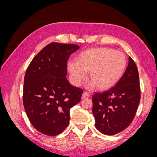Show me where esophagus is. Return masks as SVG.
<instances>
[{"label": "esophagus", "mask_w": 157, "mask_h": 157, "mask_svg": "<svg viewBox=\"0 0 157 157\" xmlns=\"http://www.w3.org/2000/svg\"><path fill=\"white\" fill-rule=\"evenodd\" d=\"M90 97V94L86 92H84L82 94V99H86Z\"/></svg>", "instance_id": "esophagus-1"}]
</instances>
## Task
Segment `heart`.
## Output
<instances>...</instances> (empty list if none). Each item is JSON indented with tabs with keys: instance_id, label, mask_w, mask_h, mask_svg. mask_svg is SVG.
<instances>
[{
	"instance_id": "obj_1",
	"label": "heart",
	"mask_w": 157,
	"mask_h": 157,
	"mask_svg": "<svg viewBox=\"0 0 157 157\" xmlns=\"http://www.w3.org/2000/svg\"><path fill=\"white\" fill-rule=\"evenodd\" d=\"M77 61H70L67 69L73 83L78 86L86 79L89 71L92 86L99 90L113 87L122 77L126 67V58L122 52L108 48L84 50L77 56Z\"/></svg>"
}]
</instances>
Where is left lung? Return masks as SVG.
I'll return each instance as SVG.
<instances>
[{
	"label": "left lung",
	"instance_id": "obj_1",
	"mask_svg": "<svg viewBox=\"0 0 157 157\" xmlns=\"http://www.w3.org/2000/svg\"><path fill=\"white\" fill-rule=\"evenodd\" d=\"M139 73L131 57L124 73L116 85L92 96L95 126L105 135H115L130 124L140 104Z\"/></svg>",
	"mask_w": 157,
	"mask_h": 157
}]
</instances>
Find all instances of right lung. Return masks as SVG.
<instances>
[{
	"mask_svg": "<svg viewBox=\"0 0 157 157\" xmlns=\"http://www.w3.org/2000/svg\"><path fill=\"white\" fill-rule=\"evenodd\" d=\"M78 48L76 44L51 42L27 69L23 106L32 125L45 135L62 132L69 124L71 108L81 99L83 90L73 86L66 78L69 57Z\"/></svg>",
	"mask_w": 157,
	"mask_h": 157,
	"instance_id": "1",
	"label": "right lung"
}]
</instances>
